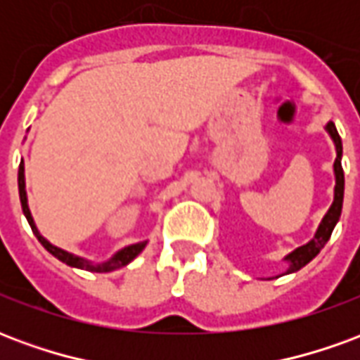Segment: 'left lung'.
Returning a JSON list of instances; mask_svg holds the SVG:
<instances>
[{"mask_svg":"<svg viewBox=\"0 0 360 360\" xmlns=\"http://www.w3.org/2000/svg\"><path fill=\"white\" fill-rule=\"evenodd\" d=\"M326 131L332 136L333 144H335V162H333V173H335V188H333V202L330 206V210L326 214L320 226L316 229V235L314 239H310L307 245H302L299 249H295L291 255H287L285 260L289 262V268H287L285 274H291V271L301 270L302 266H307L316 257L320 250L324 249V245L328 243V239L332 237V231L335 224L340 221L341 216V206H343V188H345V177H343V167H341V154H343V146H341V136L338 133V129L333 125L332 121L326 125Z\"/></svg>","mask_w":360,"mask_h":360,"instance_id":"obj_1","label":"left lung"}]
</instances>
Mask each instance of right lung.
Wrapping results in <instances>:
<instances>
[{
  "label": "right lung",
  "mask_w": 360,
  "mask_h": 360,
  "mask_svg": "<svg viewBox=\"0 0 360 360\" xmlns=\"http://www.w3.org/2000/svg\"><path fill=\"white\" fill-rule=\"evenodd\" d=\"M19 196H20V206H22V214L27 216L28 224H30L32 231H34V235L38 237V241L42 243L44 249L48 250V252H51V255L58 258V260H61V262H65V264L69 266H73V268L98 271V274H103V271H113V270H117V268H123V266L129 264V262L139 257V255L142 252V249L146 247V241L136 243V245H129V247H125V249H121L119 252H115L108 262H102V264H92V262L84 260V258L75 257V255H71V252H67V250L59 249V247H56V245H51L50 241H46L42 235L38 233V229H36L34 226V219H32V216H30V210H28V204H27V191H25V164H22V162H20L19 165Z\"/></svg>",
  "instance_id": "add662e5"
}]
</instances>
